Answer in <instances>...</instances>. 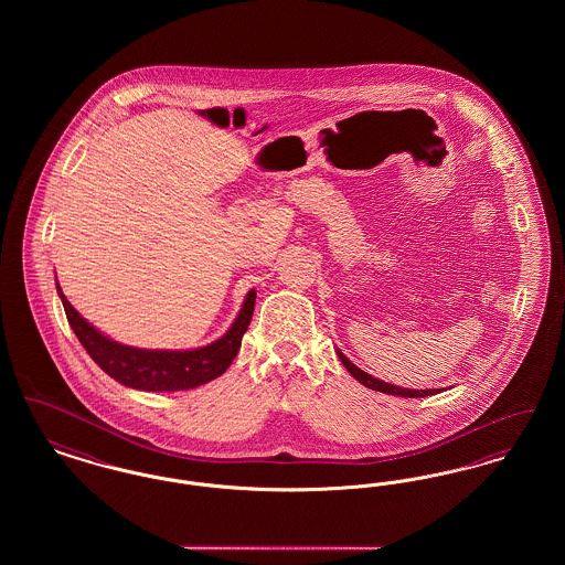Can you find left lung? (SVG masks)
<instances>
[{
  "label": "left lung",
  "mask_w": 565,
  "mask_h": 565,
  "mask_svg": "<svg viewBox=\"0 0 565 565\" xmlns=\"http://www.w3.org/2000/svg\"><path fill=\"white\" fill-rule=\"evenodd\" d=\"M339 358L343 362V366L350 371L351 375L355 376L362 385L375 390V392H383V394H392V396H403V398H424V396H431V394H438L436 390H404V387H396L392 383H385V381H379L375 376L360 371L355 364H351L350 360L339 351Z\"/></svg>",
  "instance_id": "left-lung-1"
}]
</instances>
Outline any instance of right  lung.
Segmentation results:
<instances>
[{"mask_svg": "<svg viewBox=\"0 0 565 565\" xmlns=\"http://www.w3.org/2000/svg\"><path fill=\"white\" fill-rule=\"evenodd\" d=\"M67 322L95 364L118 383L143 392H178L203 385L222 375L242 348L243 332L252 322L256 292L245 296L242 311L231 330L207 348L192 351L135 350L106 339L70 305L56 284Z\"/></svg>", "mask_w": 565, "mask_h": 565, "instance_id": "right-lung-1", "label": "right lung"}]
</instances>
